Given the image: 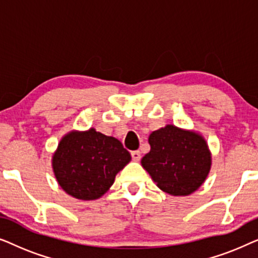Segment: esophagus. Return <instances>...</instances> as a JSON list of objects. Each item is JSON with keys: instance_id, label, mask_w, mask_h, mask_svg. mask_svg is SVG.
Returning <instances> with one entry per match:
<instances>
[{"instance_id": "esophagus-1", "label": "esophagus", "mask_w": 258, "mask_h": 258, "mask_svg": "<svg viewBox=\"0 0 258 258\" xmlns=\"http://www.w3.org/2000/svg\"><path fill=\"white\" fill-rule=\"evenodd\" d=\"M132 158L134 161H140L141 158V153L139 150H134L132 151Z\"/></svg>"}]
</instances>
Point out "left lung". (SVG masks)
Masks as SVG:
<instances>
[{
    "label": "left lung",
    "mask_w": 258,
    "mask_h": 258,
    "mask_svg": "<svg viewBox=\"0 0 258 258\" xmlns=\"http://www.w3.org/2000/svg\"><path fill=\"white\" fill-rule=\"evenodd\" d=\"M148 141L150 151L141 163L158 188L170 195L185 196L202 185L211 165L202 136L167 125L151 133Z\"/></svg>",
    "instance_id": "obj_1"
}]
</instances>
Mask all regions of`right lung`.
<instances>
[{
    "instance_id": "add662e5",
    "label": "right lung",
    "mask_w": 258,
    "mask_h": 258,
    "mask_svg": "<svg viewBox=\"0 0 258 258\" xmlns=\"http://www.w3.org/2000/svg\"><path fill=\"white\" fill-rule=\"evenodd\" d=\"M130 158L118 140L89 129L63 137L52 157V168L67 194L89 201L107 192Z\"/></svg>"
}]
</instances>
